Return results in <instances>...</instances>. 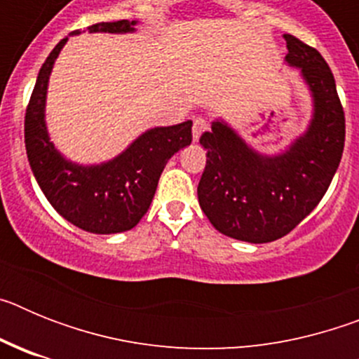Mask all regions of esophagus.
Returning <instances> with one entry per match:
<instances>
[{
    "mask_svg": "<svg viewBox=\"0 0 359 359\" xmlns=\"http://www.w3.org/2000/svg\"><path fill=\"white\" fill-rule=\"evenodd\" d=\"M207 128H208L207 120L203 118V116H196V118H194V129H192V136H194V142L199 140L201 133L207 131Z\"/></svg>",
    "mask_w": 359,
    "mask_h": 359,
    "instance_id": "obj_1",
    "label": "esophagus"
}]
</instances>
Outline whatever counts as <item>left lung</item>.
<instances>
[{"instance_id": "left-lung-1", "label": "left lung", "mask_w": 359, "mask_h": 359, "mask_svg": "<svg viewBox=\"0 0 359 359\" xmlns=\"http://www.w3.org/2000/svg\"><path fill=\"white\" fill-rule=\"evenodd\" d=\"M286 61L302 69L315 98L309 129L284 154L262 156L223 122L199 144L207 165L198 185L201 210L215 230L248 243L287 236L327 192L345 145V113L329 65L320 52L284 34Z\"/></svg>"}]
</instances>
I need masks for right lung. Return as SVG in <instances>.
Returning a JSON list of instances; mask_svg holds the SVG:
<instances>
[{"label": "right lung", "mask_w": 359, "mask_h": 359, "mask_svg": "<svg viewBox=\"0 0 359 359\" xmlns=\"http://www.w3.org/2000/svg\"><path fill=\"white\" fill-rule=\"evenodd\" d=\"M136 21H111L90 32H133ZM72 34H79L73 30ZM68 37L59 41L37 75L25 115V147L43 194L69 223L91 233H118L140 223L156 192L158 180L174 152L192 142V120L154 128L115 160L81 167L55 151L44 126V100L50 72Z\"/></svg>", "instance_id": "obj_1"}]
</instances>
